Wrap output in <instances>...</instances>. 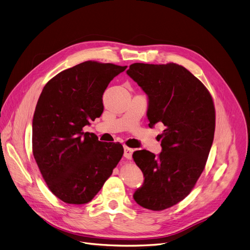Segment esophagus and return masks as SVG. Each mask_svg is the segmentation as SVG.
I'll return each instance as SVG.
<instances>
[{"mask_svg": "<svg viewBox=\"0 0 250 250\" xmlns=\"http://www.w3.org/2000/svg\"><path fill=\"white\" fill-rule=\"evenodd\" d=\"M133 151H134L133 149L128 147V146H126V145H124V156L126 158L131 159L132 158V153H133Z\"/></svg>", "mask_w": 250, "mask_h": 250, "instance_id": "34e87169", "label": "esophagus"}]
</instances>
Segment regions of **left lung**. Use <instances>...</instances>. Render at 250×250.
I'll return each instance as SVG.
<instances>
[{
	"label": "left lung",
	"instance_id": "obj_1",
	"mask_svg": "<svg viewBox=\"0 0 250 250\" xmlns=\"http://www.w3.org/2000/svg\"><path fill=\"white\" fill-rule=\"evenodd\" d=\"M127 75L148 96V126L164 123L158 156L137 150L144 183L133 195L141 207L163 211L183 201L206 166L215 133V106L207 87L177 63L131 64Z\"/></svg>",
	"mask_w": 250,
	"mask_h": 250
}]
</instances>
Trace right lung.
<instances>
[{"mask_svg": "<svg viewBox=\"0 0 250 250\" xmlns=\"http://www.w3.org/2000/svg\"><path fill=\"white\" fill-rule=\"evenodd\" d=\"M127 66L87 61L43 87L32 123V151L51 193L67 204H86L99 193L124 153L83 128L104 110L103 94Z\"/></svg>", "mask_w": 250, "mask_h": 250, "instance_id": "obj_1", "label": "right lung"}]
</instances>
